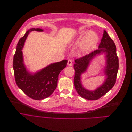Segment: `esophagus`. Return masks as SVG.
Masks as SVG:
<instances>
[{"mask_svg":"<svg viewBox=\"0 0 132 132\" xmlns=\"http://www.w3.org/2000/svg\"><path fill=\"white\" fill-rule=\"evenodd\" d=\"M67 64H68V66H71V65H72V64H73L72 61H71V60H70V59H69L68 61Z\"/></svg>","mask_w":132,"mask_h":132,"instance_id":"1","label":"esophagus"}]
</instances>
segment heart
Returning <instances> with one entry per match:
<instances>
[{
    "mask_svg": "<svg viewBox=\"0 0 132 132\" xmlns=\"http://www.w3.org/2000/svg\"><path fill=\"white\" fill-rule=\"evenodd\" d=\"M97 36L93 32H89L84 37L80 43V48L82 52L89 50L97 40Z\"/></svg>",
    "mask_w": 132,
    "mask_h": 132,
    "instance_id": "obj_1",
    "label": "heart"
}]
</instances>
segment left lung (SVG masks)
Masks as SVG:
<instances>
[{"label": "left lung", "instance_id": "left-lung-1", "mask_svg": "<svg viewBox=\"0 0 132 132\" xmlns=\"http://www.w3.org/2000/svg\"><path fill=\"white\" fill-rule=\"evenodd\" d=\"M102 54H105L106 58V64L104 69L106 79L103 84L96 89L92 91L87 90L82 85L81 75L86 72L92 60L97 55ZM118 67L116 47L113 41L104 30L101 41L98 46V49L75 60L74 83L77 93L81 97L89 100H96L101 97L114 85Z\"/></svg>", "mask_w": 132, "mask_h": 132}]
</instances>
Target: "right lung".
<instances>
[{"instance_id": "add662e5", "label": "right lung", "mask_w": 132, "mask_h": 132, "mask_svg": "<svg viewBox=\"0 0 132 132\" xmlns=\"http://www.w3.org/2000/svg\"><path fill=\"white\" fill-rule=\"evenodd\" d=\"M33 31H43L41 29L32 28L20 39L14 56L13 68L15 81L19 89L29 97L39 100L49 97L56 89L58 75L66 67L68 61L52 63L35 73L29 72L23 63L22 50L27 36Z\"/></svg>"}]
</instances>
